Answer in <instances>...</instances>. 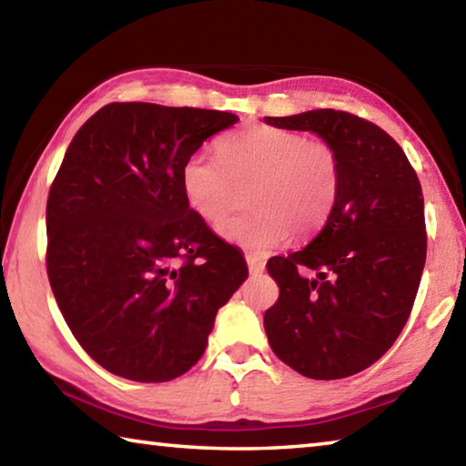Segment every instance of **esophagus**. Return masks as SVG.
<instances>
[{
    "instance_id": "obj_1",
    "label": "esophagus",
    "mask_w": 466,
    "mask_h": 466,
    "mask_svg": "<svg viewBox=\"0 0 466 466\" xmlns=\"http://www.w3.org/2000/svg\"><path fill=\"white\" fill-rule=\"evenodd\" d=\"M247 265H248V271L255 275V273H263L265 269V261L263 258H258L255 255H247Z\"/></svg>"
}]
</instances>
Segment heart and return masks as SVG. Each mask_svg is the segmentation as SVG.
I'll use <instances>...</instances> for the list:
<instances>
[{
    "mask_svg": "<svg viewBox=\"0 0 466 466\" xmlns=\"http://www.w3.org/2000/svg\"><path fill=\"white\" fill-rule=\"evenodd\" d=\"M218 160L191 154L180 168L188 205L205 222H218L248 188V214L218 226L224 240L257 255L309 238L333 211L341 188V157L325 141L271 125H247L218 141Z\"/></svg>",
    "mask_w": 466,
    "mask_h": 466,
    "instance_id": "obj_1",
    "label": "heart"
}]
</instances>
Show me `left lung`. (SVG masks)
Instances as JSON below:
<instances>
[{
  "mask_svg": "<svg viewBox=\"0 0 466 466\" xmlns=\"http://www.w3.org/2000/svg\"><path fill=\"white\" fill-rule=\"evenodd\" d=\"M265 123L317 133L341 157V188L327 224L306 248L267 263L279 286L263 319L267 339L302 376H353L390 350L411 314L428 250L420 178L389 133L345 110Z\"/></svg>",
  "mask_w": 466,
  "mask_h": 466,
  "instance_id": "8db88e82",
  "label": "left lung"
}]
</instances>
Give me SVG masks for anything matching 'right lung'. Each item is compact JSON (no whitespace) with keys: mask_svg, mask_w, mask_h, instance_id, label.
Segmentation results:
<instances>
[{"mask_svg":"<svg viewBox=\"0 0 466 466\" xmlns=\"http://www.w3.org/2000/svg\"><path fill=\"white\" fill-rule=\"evenodd\" d=\"M238 116L110 102L69 144L46 199V273L84 351L110 374L168 382L208 347L248 269L188 208L185 160Z\"/></svg>","mask_w":466,"mask_h":466,"instance_id":"1","label":"right lung"}]
</instances>
